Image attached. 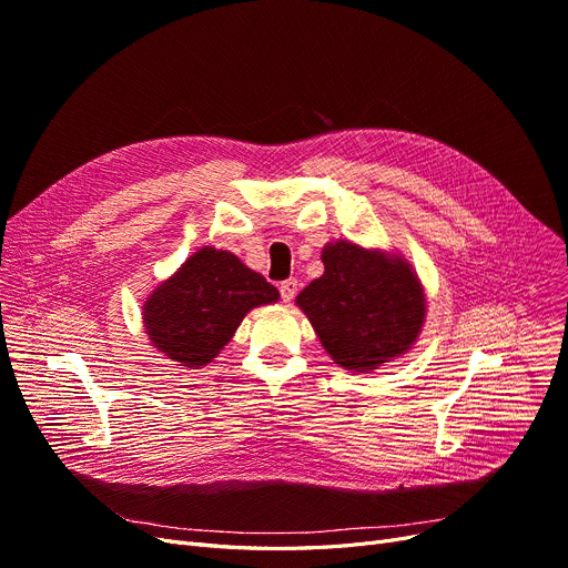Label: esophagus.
Wrapping results in <instances>:
<instances>
[{"label": "esophagus", "mask_w": 568, "mask_h": 568, "mask_svg": "<svg viewBox=\"0 0 568 568\" xmlns=\"http://www.w3.org/2000/svg\"><path fill=\"white\" fill-rule=\"evenodd\" d=\"M296 290H300V283H296L294 278H287V281H283L281 283V296H283V302H292L294 296H296Z\"/></svg>", "instance_id": "34e87169"}]
</instances>
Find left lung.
Wrapping results in <instances>:
<instances>
[{"label":"left lung","mask_w":568,"mask_h":568,"mask_svg":"<svg viewBox=\"0 0 568 568\" xmlns=\"http://www.w3.org/2000/svg\"><path fill=\"white\" fill-rule=\"evenodd\" d=\"M324 274L296 296L334 364L373 373L407 354L426 322V292L400 255L336 239L322 248Z\"/></svg>","instance_id":"1"}]
</instances>
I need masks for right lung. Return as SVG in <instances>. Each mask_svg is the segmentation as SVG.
Listing matches in <instances>:
<instances>
[{
  "label": "right lung",
  "mask_w": 568,
  "mask_h": 568,
  "mask_svg": "<svg viewBox=\"0 0 568 568\" xmlns=\"http://www.w3.org/2000/svg\"><path fill=\"white\" fill-rule=\"evenodd\" d=\"M278 290L230 251L197 248L142 304L144 334L174 366L212 364L242 320L276 304Z\"/></svg>",
  "instance_id": "right-lung-1"
}]
</instances>
